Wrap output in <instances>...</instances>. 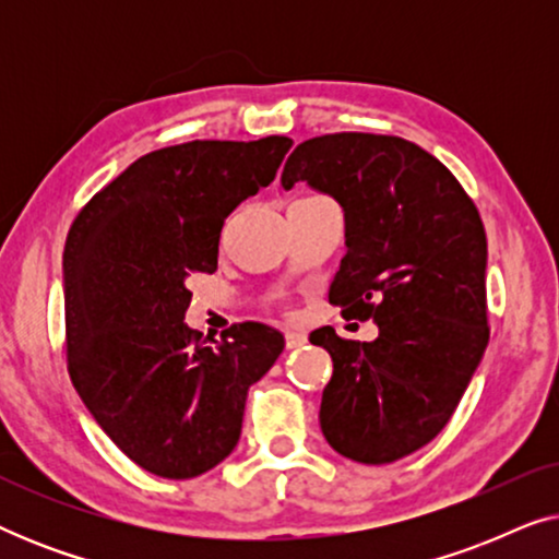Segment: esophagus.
<instances>
[{
	"label": "esophagus",
	"mask_w": 559,
	"mask_h": 559,
	"mask_svg": "<svg viewBox=\"0 0 559 559\" xmlns=\"http://www.w3.org/2000/svg\"><path fill=\"white\" fill-rule=\"evenodd\" d=\"M285 343L287 348H300L308 343V338H305V333H297V331H285Z\"/></svg>",
	"instance_id": "obj_1"
}]
</instances>
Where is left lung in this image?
Segmentation results:
<instances>
[{
  "label": "left lung",
  "instance_id": "1",
  "mask_svg": "<svg viewBox=\"0 0 559 559\" xmlns=\"http://www.w3.org/2000/svg\"><path fill=\"white\" fill-rule=\"evenodd\" d=\"M295 182L346 213L348 251L328 297L379 325L369 343L331 325L310 333L333 358L320 430L343 457L394 463L448 425L484 358V221L453 173L402 136H312L282 173L285 190Z\"/></svg>",
  "mask_w": 559,
  "mask_h": 559
}]
</instances>
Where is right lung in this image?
<instances>
[{"label":"right lung","instance_id":"add662e5","mask_svg":"<svg viewBox=\"0 0 559 559\" xmlns=\"http://www.w3.org/2000/svg\"><path fill=\"white\" fill-rule=\"evenodd\" d=\"M293 140H195L127 167L75 216L63 251L75 392L121 453L163 478L231 455L243 407L285 348L264 323L221 341L186 325L190 274L218 270L221 228L277 175Z\"/></svg>","mask_w":559,"mask_h":559}]
</instances>
